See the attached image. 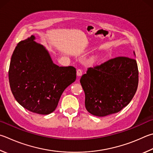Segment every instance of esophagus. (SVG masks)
<instances>
[{"label":"esophagus","mask_w":153,"mask_h":153,"mask_svg":"<svg viewBox=\"0 0 153 153\" xmlns=\"http://www.w3.org/2000/svg\"><path fill=\"white\" fill-rule=\"evenodd\" d=\"M82 69H77V76H81L82 75Z\"/></svg>","instance_id":"esophagus-1"}]
</instances>
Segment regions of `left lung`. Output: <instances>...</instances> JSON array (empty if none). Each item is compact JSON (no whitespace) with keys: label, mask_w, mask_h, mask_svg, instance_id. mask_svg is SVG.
<instances>
[{"label":"left lung","mask_w":153,"mask_h":153,"mask_svg":"<svg viewBox=\"0 0 153 153\" xmlns=\"http://www.w3.org/2000/svg\"><path fill=\"white\" fill-rule=\"evenodd\" d=\"M80 83L85 93V108L91 114L102 117L118 112L130 103L137 91V61L126 57L111 59L88 68Z\"/></svg>","instance_id":"1"}]
</instances>
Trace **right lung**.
Segmentation results:
<instances>
[{"mask_svg": "<svg viewBox=\"0 0 153 153\" xmlns=\"http://www.w3.org/2000/svg\"><path fill=\"white\" fill-rule=\"evenodd\" d=\"M35 40L31 35L14 50L9 84L19 104L30 112L46 115L56 109L63 91L76 81V69L55 64L45 47Z\"/></svg>", "mask_w": 153, "mask_h": 153, "instance_id": "add662e5", "label": "right lung"}]
</instances>
